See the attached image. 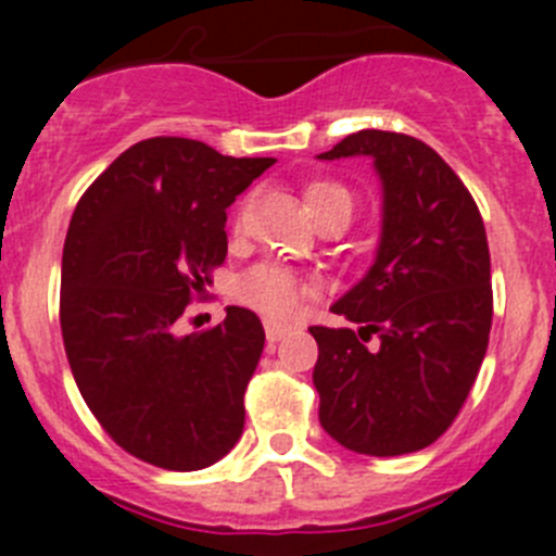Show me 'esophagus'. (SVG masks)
I'll return each mask as SVG.
<instances>
[{
	"mask_svg": "<svg viewBox=\"0 0 556 556\" xmlns=\"http://www.w3.org/2000/svg\"><path fill=\"white\" fill-rule=\"evenodd\" d=\"M263 325H266V339H268V346H274V344H277V341H282L285 336H288L290 330H293V328H290V325H285V323H274V319H266V323H263Z\"/></svg>",
	"mask_w": 556,
	"mask_h": 556,
	"instance_id": "obj_1",
	"label": "esophagus"
}]
</instances>
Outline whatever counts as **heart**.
<instances>
[{
  "instance_id": "obj_1",
  "label": "heart",
  "mask_w": 556,
  "mask_h": 556,
  "mask_svg": "<svg viewBox=\"0 0 556 556\" xmlns=\"http://www.w3.org/2000/svg\"><path fill=\"white\" fill-rule=\"evenodd\" d=\"M304 201L317 223L328 217H350L355 212V199L350 190L333 179H317L304 190ZM312 293V282L299 271L279 263H261L244 271L237 282V295L252 309L268 317L285 319L301 306V301Z\"/></svg>"
}]
</instances>
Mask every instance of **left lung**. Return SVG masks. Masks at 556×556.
Returning a JSON list of instances; mask_svg holds the SVG:
<instances>
[{
    "label": "left lung",
    "mask_w": 556,
    "mask_h": 556,
    "mask_svg": "<svg viewBox=\"0 0 556 556\" xmlns=\"http://www.w3.org/2000/svg\"><path fill=\"white\" fill-rule=\"evenodd\" d=\"M352 155L379 174L382 233L366 277L330 306L363 328H309L312 379L330 439L395 457L444 435L476 382L492 328L490 247L473 195L433 148L366 128L317 159Z\"/></svg>",
    "instance_id": "obj_1"
}]
</instances>
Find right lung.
<instances>
[{
  "instance_id": "add662e5",
  "label": "right lung",
  "mask_w": 556,
  "mask_h": 556,
  "mask_svg": "<svg viewBox=\"0 0 556 556\" xmlns=\"http://www.w3.org/2000/svg\"><path fill=\"white\" fill-rule=\"evenodd\" d=\"M271 164L153 137L77 201L61 261L66 361L106 435L144 463L201 470L242 435L266 341L257 314L228 306L190 336L174 325L226 261V210Z\"/></svg>"
}]
</instances>
